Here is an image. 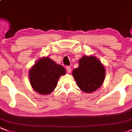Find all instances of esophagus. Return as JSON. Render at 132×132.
Masks as SVG:
<instances>
[{"mask_svg": "<svg viewBox=\"0 0 132 132\" xmlns=\"http://www.w3.org/2000/svg\"><path fill=\"white\" fill-rule=\"evenodd\" d=\"M67 69V71L68 73H70V72H71V67H70V66H67L66 67Z\"/></svg>", "mask_w": 132, "mask_h": 132, "instance_id": "esophagus-1", "label": "esophagus"}]
</instances>
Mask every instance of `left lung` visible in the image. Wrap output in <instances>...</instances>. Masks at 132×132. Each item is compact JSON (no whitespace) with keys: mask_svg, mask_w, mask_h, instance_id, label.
<instances>
[{"mask_svg":"<svg viewBox=\"0 0 132 132\" xmlns=\"http://www.w3.org/2000/svg\"><path fill=\"white\" fill-rule=\"evenodd\" d=\"M72 72L78 87L85 93H93L101 87L105 78V69L94 56H84Z\"/></svg>","mask_w":132,"mask_h":132,"instance_id":"left-lung-1","label":"left lung"}]
</instances>
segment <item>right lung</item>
I'll list each match as a JSON object with an SVG mask.
<instances>
[{
	"label": "right lung",
	"instance_id": "add662e5",
	"mask_svg": "<svg viewBox=\"0 0 132 132\" xmlns=\"http://www.w3.org/2000/svg\"><path fill=\"white\" fill-rule=\"evenodd\" d=\"M65 73L63 67L56 64L48 57H43L38 60L29 70V82L35 91L47 95L56 87L60 76Z\"/></svg>",
	"mask_w": 132,
	"mask_h": 132
}]
</instances>
